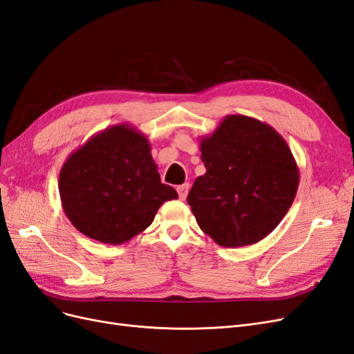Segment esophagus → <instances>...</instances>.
I'll return each mask as SVG.
<instances>
[{"instance_id": "34e87169", "label": "esophagus", "mask_w": 354, "mask_h": 354, "mask_svg": "<svg viewBox=\"0 0 354 354\" xmlns=\"http://www.w3.org/2000/svg\"><path fill=\"white\" fill-rule=\"evenodd\" d=\"M188 188H189V185H188V184L179 185V187L176 188V191H178V194H179V198H180V200H185V198H187V196H188Z\"/></svg>"}]
</instances>
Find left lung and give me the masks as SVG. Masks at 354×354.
<instances>
[{"mask_svg": "<svg viewBox=\"0 0 354 354\" xmlns=\"http://www.w3.org/2000/svg\"><path fill=\"white\" fill-rule=\"evenodd\" d=\"M200 150L206 174L194 182L187 201L201 231L222 247L268 236L299 188L288 144L268 123L230 115L210 136H201Z\"/></svg>", "mask_w": 354, "mask_h": 354, "instance_id": "1", "label": "left lung"}]
</instances>
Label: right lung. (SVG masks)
<instances>
[{"instance_id": "1", "label": "right lung", "mask_w": 354, "mask_h": 354, "mask_svg": "<svg viewBox=\"0 0 354 354\" xmlns=\"http://www.w3.org/2000/svg\"><path fill=\"white\" fill-rule=\"evenodd\" d=\"M59 192L76 230L111 245L141 234L165 201L178 198L162 184L147 136L128 123L91 136L67 157Z\"/></svg>"}]
</instances>
